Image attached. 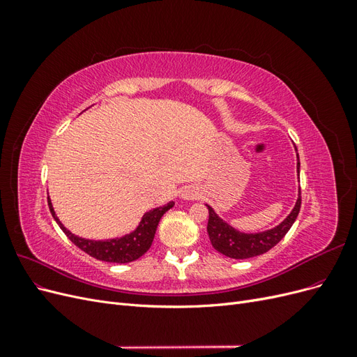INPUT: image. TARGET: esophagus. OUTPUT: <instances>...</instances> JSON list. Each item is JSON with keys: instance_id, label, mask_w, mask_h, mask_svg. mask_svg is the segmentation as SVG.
I'll list each match as a JSON object with an SVG mask.
<instances>
[{"instance_id": "obj_1", "label": "esophagus", "mask_w": 357, "mask_h": 357, "mask_svg": "<svg viewBox=\"0 0 357 357\" xmlns=\"http://www.w3.org/2000/svg\"><path fill=\"white\" fill-rule=\"evenodd\" d=\"M199 197V190L193 186H186L183 188V190L180 192V198L185 199V201H192Z\"/></svg>"}]
</instances>
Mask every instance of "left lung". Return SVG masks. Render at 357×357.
<instances>
[{
  "mask_svg": "<svg viewBox=\"0 0 357 357\" xmlns=\"http://www.w3.org/2000/svg\"><path fill=\"white\" fill-rule=\"evenodd\" d=\"M295 150H296V147H295ZM296 156H298V153H296ZM299 167H301V164H299V156H298V164H296L298 176H299ZM207 208H208L207 232L210 236L211 245L219 253L228 256V257L248 259V257H255V256L266 253L268 250H271V248L278 241H282V238L291 228V225L295 223L298 214H299L301 189L298 193V199L295 202V207L289 213L287 218L282 223L274 226V228L262 231V232H255V234L241 232L238 229L232 228L228 222H225L220 215L210 207V205H207Z\"/></svg>",
  "mask_w": 357,
  "mask_h": 357,
  "instance_id": "8db88e82",
  "label": "left lung"
}]
</instances>
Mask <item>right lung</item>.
<instances>
[{
	"label": "right lung",
	"mask_w": 357,
	"mask_h": 357,
	"mask_svg": "<svg viewBox=\"0 0 357 357\" xmlns=\"http://www.w3.org/2000/svg\"><path fill=\"white\" fill-rule=\"evenodd\" d=\"M47 202H49V208L53 219L56 220L59 228L66 232L68 238L77 245L80 250H83L84 253H88L95 259H98V261L113 262V264H128V262L137 261L138 257H142L153 243L160 218L169 208L174 207V201H169L168 204L162 205V207H156L153 210L144 213L142 222L138 223V226L132 232H129L123 236H117V238L95 241V240L82 238V236L74 235L71 231H68L58 219L55 210H53L50 198H47Z\"/></svg>",
	"instance_id": "1"
}]
</instances>
